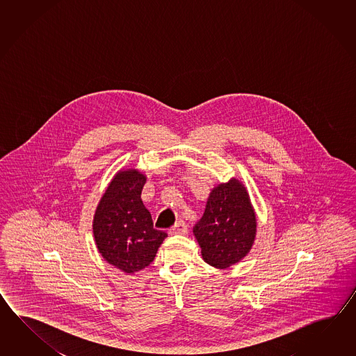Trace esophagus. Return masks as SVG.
I'll list each match as a JSON object with an SVG mask.
<instances>
[{"label": "esophagus", "mask_w": 356, "mask_h": 356, "mask_svg": "<svg viewBox=\"0 0 356 356\" xmlns=\"http://www.w3.org/2000/svg\"><path fill=\"white\" fill-rule=\"evenodd\" d=\"M188 232V229H187V225L183 222V221H178V222H175V225L170 227L169 229V233L170 234H186Z\"/></svg>", "instance_id": "1"}]
</instances>
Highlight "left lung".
<instances>
[{
    "label": "left lung",
    "instance_id": "obj_1",
    "mask_svg": "<svg viewBox=\"0 0 356 356\" xmlns=\"http://www.w3.org/2000/svg\"><path fill=\"white\" fill-rule=\"evenodd\" d=\"M256 234V212L242 181L232 178L213 187L202 218L193 227L204 262L221 270L241 262Z\"/></svg>",
    "mask_w": 356,
    "mask_h": 356
}]
</instances>
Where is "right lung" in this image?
<instances>
[{"mask_svg":"<svg viewBox=\"0 0 356 356\" xmlns=\"http://www.w3.org/2000/svg\"><path fill=\"white\" fill-rule=\"evenodd\" d=\"M146 175L135 168L118 170L99 201L92 220L102 257L122 273H135L152 264L165 232L152 227L141 200Z\"/></svg>","mask_w":356,"mask_h":356,"instance_id":"add662e5","label":"right lung"}]
</instances>
